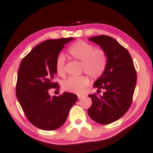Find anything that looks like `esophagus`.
Instances as JSON below:
<instances>
[{
  "instance_id": "1",
  "label": "esophagus",
  "mask_w": 153,
  "mask_h": 153,
  "mask_svg": "<svg viewBox=\"0 0 153 153\" xmlns=\"http://www.w3.org/2000/svg\"><path fill=\"white\" fill-rule=\"evenodd\" d=\"M83 97V94H79L78 95V99H82Z\"/></svg>"
}]
</instances>
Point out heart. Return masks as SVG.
I'll return each mask as SVG.
<instances>
[{"instance_id": "heart-1", "label": "heart", "mask_w": 153, "mask_h": 153, "mask_svg": "<svg viewBox=\"0 0 153 153\" xmlns=\"http://www.w3.org/2000/svg\"><path fill=\"white\" fill-rule=\"evenodd\" d=\"M68 52L73 59L81 61V71L85 72L93 79H97L103 74L107 65V56L101 49H95L94 45L83 41H79L70 46ZM65 58L64 55L57 56L55 68L57 74H65ZM90 83L89 77L86 75L72 76L63 81V87L66 91L80 93Z\"/></svg>"}]
</instances>
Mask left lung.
<instances>
[{
  "label": "left lung",
  "instance_id": "1",
  "mask_svg": "<svg viewBox=\"0 0 153 153\" xmlns=\"http://www.w3.org/2000/svg\"><path fill=\"white\" fill-rule=\"evenodd\" d=\"M89 40L105 52L107 65L93 85L105 92L102 96L88 95L92 103L88 113L96 122L109 124L120 119L131 105L137 83L136 70L130 53L114 39L100 35Z\"/></svg>",
  "mask_w": 153,
  "mask_h": 153
}]
</instances>
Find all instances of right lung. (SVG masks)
Returning <instances> with one entry per match:
<instances>
[{"label":"right lung","mask_w":153,"mask_h":153,"mask_svg":"<svg viewBox=\"0 0 153 153\" xmlns=\"http://www.w3.org/2000/svg\"><path fill=\"white\" fill-rule=\"evenodd\" d=\"M74 38L47 40L31 50L23 59L18 71L16 94L27 119L44 130L58 129L65 122L76 94L64 92L51 97L49 90L59 89L54 82L57 56Z\"/></svg>","instance_id":"right-lung-1"}]
</instances>
